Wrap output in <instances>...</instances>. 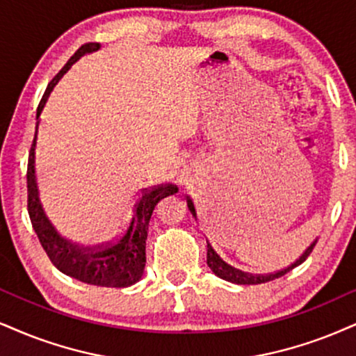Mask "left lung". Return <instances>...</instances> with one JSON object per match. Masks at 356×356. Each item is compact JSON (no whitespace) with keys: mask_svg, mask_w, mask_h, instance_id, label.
Wrapping results in <instances>:
<instances>
[{"mask_svg":"<svg viewBox=\"0 0 356 356\" xmlns=\"http://www.w3.org/2000/svg\"><path fill=\"white\" fill-rule=\"evenodd\" d=\"M186 201H188V208H190V211L193 213V216L196 218V211H195V206H193V201L188 200V198H186ZM315 244H317V241H314V243L305 249V252L302 254V256L297 259V261L293 262V264H291L289 267H285V269H282V270L274 272V274H249V272H243V270H239V269H234V267H231L229 264H226V262L222 261V259L219 257L218 254L213 251V248H209V245H208V259H206V262H208L209 269H211L214 274L218 275V277L225 279V280H227V282L241 284V285H256V284H264V282H269V280L282 277L284 274H287V272L292 270L293 267L300 266L302 262H304L305 259L310 256V252L314 251Z\"/></svg>","mask_w":356,"mask_h":356,"instance_id":"8db88e82","label":"left lung"}]
</instances>
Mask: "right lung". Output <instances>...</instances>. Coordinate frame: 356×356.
<instances>
[{
	"label": "right lung",
	"instance_id": "obj_1",
	"mask_svg": "<svg viewBox=\"0 0 356 356\" xmlns=\"http://www.w3.org/2000/svg\"><path fill=\"white\" fill-rule=\"evenodd\" d=\"M97 49H100L99 42H87L79 47L76 54L47 84V89L44 92L41 102H39L38 117L42 113V108L49 99L52 89L63 79L64 74L71 69V65L84 54ZM38 127L39 122L36 124V134ZM26 177H28V213L31 225L36 231L39 243L46 251L47 257L51 259V262L57 269L69 277L90 285H100V287H129V285H134L142 279L145 262H147L145 241H147L152 213L158 201L178 191L177 186L158 185L150 188V190L145 188L131 204L129 225L122 232V236H118L111 243L97 245V248H79L57 232L42 208L36 173V138L31 147Z\"/></svg>",
	"mask_w": 356,
	"mask_h": 356
}]
</instances>
